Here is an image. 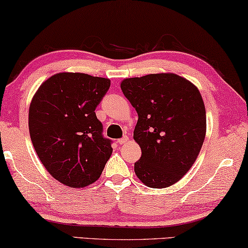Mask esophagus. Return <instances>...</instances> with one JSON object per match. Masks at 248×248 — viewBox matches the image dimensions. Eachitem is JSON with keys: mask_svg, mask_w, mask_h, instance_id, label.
Masks as SVG:
<instances>
[{"mask_svg": "<svg viewBox=\"0 0 248 248\" xmlns=\"http://www.w3.org/2000/svg\"><path fill=\"white\" fill-rule=\"evenodd\" d=\"M127 141H128V137L127 136H124V137H123V138L117 140V142L120 143V145H123V143H125Z\"/></svg>", "mask_w": 248, "mask_h": 248, "instance_id": "esophagus-1", "label": "esophagus"}]
</instances>
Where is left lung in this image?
I'll use <instances>...</instances> for the list:
<instances>
[{"label":"left lung","mask_w":248,"mask_h":248,"mask_svg":"<svg viewBox=\"0 0 248 248\" xmlns=\"http://www.w3.org/2000/svg\"><path fill=\"white\" fill-rule=\"evenodd\" d=\"M124 97L138 113L134 139L141 148L135 172L151 188L169 187L194 165L206 135L201 92L173 73L129 78Z\"/></svg>","instance_id":"left-lung-1"}]
</instances>
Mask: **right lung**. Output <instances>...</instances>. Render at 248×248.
<instances>
[{"label": "right lung", "mask_w": 248, "mask_h": 248, "mask_svg": "<svg viewBox=\"0 0 248 248\" xmlns=\"http://www.w3.org/2000/svg\"><path fill=\"white\" fill-rule=\"evenodd\" d=\"M110 80L86 73H57L35 92L29 110L33 147L50 175L70 187L98 180L111 156L94 110Z\"/></svg>", "instance_id": "add662e5"}]
</instances>
